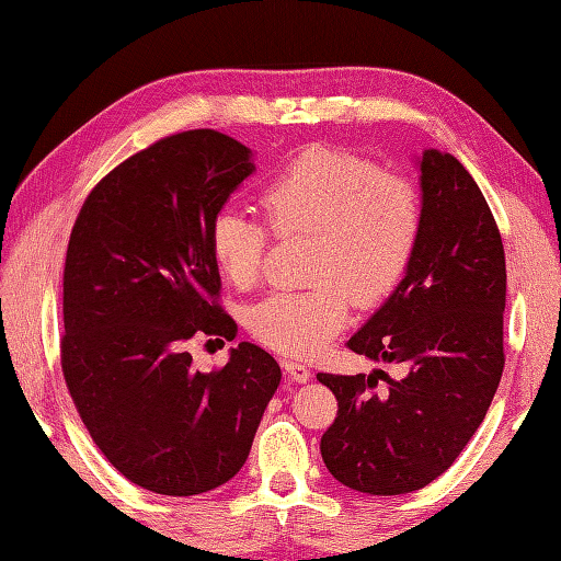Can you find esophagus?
I'll return each mask as SVG.
<instances>
[{
	"instance_id": "obj_1",
	"label": "esophagus",
	"mask_w": 561,
	"mask_h": 561,
	"mask_svg": "<svg viewBox=\"0 0 561 561\" xmlns=\"http://www.w3.org/2000/svg\"><path fill=\"white\" fill-rule=\"evenodd\" d=\"M284 371H287L296 383H306V380H311V368H308L306 364H299V362H282Z\"/></svg>"
}]
</instances>
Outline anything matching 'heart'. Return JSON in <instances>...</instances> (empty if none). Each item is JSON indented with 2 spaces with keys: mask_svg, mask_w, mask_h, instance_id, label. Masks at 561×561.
<instances>
[{
  "mask_svg": "<svg viewBox=\"0 0 561 561\" xmlns=\"http://www.w3.org/2000/svg\"><path fill=\"white\" fill-rule=\"evenodd\" d=\"M260 199L277 233H316L318 284L265 296L248 308L245 325L282 354H316L350 323L354 294L376 304L396 289L420 236V199L404 178L330 147L296 153ZM267 241V226L248 209L224 205L214 214L209 253L236 287L257 282Z\"/></svg>",
  "mask_w": 561,
  "mask_h": 561,
  "instance_id": "obj_1",
  "label": "heart"
}]
</instances>
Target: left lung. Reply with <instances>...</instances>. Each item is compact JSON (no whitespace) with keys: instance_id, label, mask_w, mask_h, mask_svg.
Wrapping results in <instances>:
<instances>
[{"instance_id":"left-lung-1","label":"left lung","mask_w":561,"mask_h":561,"mask_svg":"<svg viewBox=\"0 0 561 561\" xmlns=\"http://www.w3.org/2000/svg\"><path fill=\"white\" fill-rule=\"evenodd\" d=\"M420 236L402 282L347 342L386 371L318 374L337 398L320 438L332 478L356 492H416L478 432L504 371L506 257L482 190L436 149L420 159ZM386 379V387L377 380Z\"/></svg>"}]
</instances>
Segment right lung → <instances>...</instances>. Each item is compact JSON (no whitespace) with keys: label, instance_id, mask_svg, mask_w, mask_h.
I'll return each mask as SVG.
<instances>
[{"label":"right lung","instance_id":"1","mask_svg":"<svg viewBox=\"0 0 561 561\" xmlns=\"http://www.w3.org/2000/svg\"><path fill=\"white\" fill-rule=\"evenodd\" d=\"M250 159L217 129L163 137L91 190L69 236L65 383L93 444L149 492L229 482L279 386V364L257 344L241 342L209 374L187 350L238 332L217 304L209 226L255 171Z\"/></svg>","mask_w":561,"mask_h":561}]
</instances>
